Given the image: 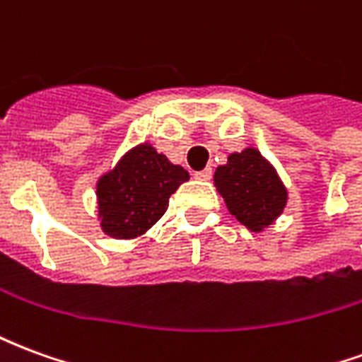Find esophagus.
<instances>
[{
  "mask_svg": "<svg viewBox=\"0 0 362 362\" xmlns=\"http://www.w3.org/2000/svg\"><path fill=\"white\" fill-rule=\"evenodd\" d=\"M211 168H204V170H199V173H194V178H196V180H211Z\"/></svg>",
  "mask_w": 362,
  "mask_h": 362,
  "instance_id": "obj_1",
  "label": "esophagus"
}]
</instances>
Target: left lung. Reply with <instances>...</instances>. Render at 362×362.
Wrapping results in <instances>:
<instances>
[{"instance_id":"1","label":"left lung","mask_w":362,"mask_h":362,"mask_svg":"<svg viewBox=\"0 0 362 362\" xmlns=\"http://www.w3.org/2000/svg\"><path fill=\"white\" fill-rule=\"evenodd\" d=\"M213 180L230 215L252 233L269 227L287 204V189L275 168L254 147L228 155Z\"/></svg>"}]
</instances>
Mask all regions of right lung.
<instances>
[{"instance_id":"right-lung-1","label":"right lung","mask_w":362,"mask_h":362,"mask_svg":"<svg viewBox=\"0 0 362 362\" xmlns=\"http://www.w3.org/2000/svg\"><path fill=\"white\" fill-rule=\"evenodd\" d=\"M189 174L149 143L127 151L114 170L96 182L98 219L104 235L135 238L147 233L168 207V197Z\"/></svg>"}]
</instances>
